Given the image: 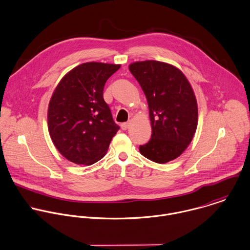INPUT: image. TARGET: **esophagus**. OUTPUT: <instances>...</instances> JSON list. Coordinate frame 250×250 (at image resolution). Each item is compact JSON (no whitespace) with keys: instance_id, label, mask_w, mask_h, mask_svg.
Returning a JSON list of instances; mask_svg holds the SVG:
<instances>
[{"instance_id":"esophagus-1","label":"esophagus","mask_w":250,"mask_h":250,"mask_svg":"<svg viewBox=\"0 0 250 250\" xmlns=\"http://www.w3.org/2000/svg\"><path fill=\"white\" fill-rule=\"evenodd\" d=\"M129 125H130V123H129V122H126V123H123V124L121 125V126H122V129H123V130H125V129H127V128H128V126H129Z\"/></svg>"}]
</instances>
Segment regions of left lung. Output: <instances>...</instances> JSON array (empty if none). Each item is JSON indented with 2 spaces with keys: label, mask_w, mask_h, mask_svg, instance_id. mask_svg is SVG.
<instances>
[{
  "label": "left lung",
  "mask_w": 250,
  "mask_h": 250,
  "mask_svg": "<svg viewBox=\"0 0 250 250\" xmlns=\"http://www.w3.org/2000/svg\"><path fill=\"white\" fill-rule=\"evenodd\" d=\"M129 71L140 84L149 105L151 137L139 147L153 162L166 163L180 156L197 128L198 108L185 74L166 62H136Z\"/></svg>",
  "instance_id": "obj_1"
}]
</instances>
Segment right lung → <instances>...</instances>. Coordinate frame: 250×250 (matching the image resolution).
I'll list each match as a JSON object with an SVG mask.
<instances>
[{"instance_id":"1","label":"right lung","mask_w":250,"mask_h":250,"mask_svg":"<svg viewBox=\"0 0 250 250\" xmlns=\"http://www.w3.org/2000/svg\"><path fill=\"white\" fill-rule=\"evenodd\" d=\"M120 66L82 63L66 73L55 89L48 107V129L54 145L69 161L96 163L120 129L103 99L106 81Z\"/></svg>"}]
</instances>
